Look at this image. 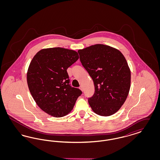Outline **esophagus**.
Masks as SVG:
<instances>
[{"label": "esophagus", "instance_id": "obj_1", "mask_svg": "<svg viewBox=\"0 0 160 160\" xmlns=\"http://www.w3.org/2000/svg\"><path fill=\"white\" fill-rule=\"evenodd\" d=\"M80 89L82 91H83V88L82 86H80Z\"/></svg>", "mask_w": 160, "mask_h": 160}]
</instances>
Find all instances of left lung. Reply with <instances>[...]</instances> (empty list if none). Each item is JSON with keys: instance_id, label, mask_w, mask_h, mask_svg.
I'll use <instances>...</instances> for the list:
<instances>
[{"instance_id": "8db88e82", "label": "left lung", "mask_w": 160, "mask_h": 160, "mask_svg": "<svg viewBox=\"0 0 160 160\" xmlns=\"http://www.w3.org/2000/svg\"><path fill=\"white\" fill-rule=\"evenodd\" d=\"M80 60L95 86L88 102L92 110L102 116L114 114L127 99L131 71L122 53L110 46L95 44L78 50Z\"/></svg>"}]
</instances>
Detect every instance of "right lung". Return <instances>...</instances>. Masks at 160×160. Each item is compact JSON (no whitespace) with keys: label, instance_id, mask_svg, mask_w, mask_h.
<instances>
[{"label":"right lung","instance_id":"obj_1","mask_svg":"<svg viewBox=\"0 0 160 160\" xmlns=\"http://www.w3.org/2000/svg\"><path fill=\"white\" fill-rule=\"evenodd\" d=\"M79 58L76 51L61 47L41 50L31 61L27 82L39 107L56 118L63 117L72 110L82 93L71 87L67 69Z\"/></svg>","mask_w":160,"mask_h":160}]
</instances>
